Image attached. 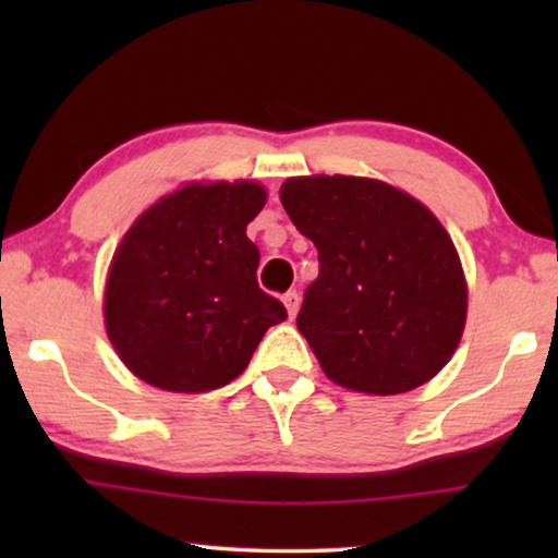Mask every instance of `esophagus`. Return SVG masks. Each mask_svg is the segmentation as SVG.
Returning a JSON list of instances; mask_svg holds the SVG:
<instances>
[{
    "label": "esophagus",
    "instance_id": "34e87169",
    "mask_svg": "<svg viewBox=\"0 0 558 558\" xmlns=\"http://www.w3.org/2000/svg\"><path fill=\"white\" fill-rule=\"evenodd\" d=\"M281 300H284V307L289 312V317H294L296 310H300V294H296L294 289H289V292L281 296Z\"/></svg>",
    "mask_w": 558,
    "mask_h": 558
}]
</instances>
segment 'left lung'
I'll list each match as a JSON object with an SVG mask.
<instances>
[{
    "label": "left lung",
    "mask_w": 558,
    "mask_h": 558,
    "mask_svg": "<svg viewBox=\"0 0 558 558\" xmlns=\"http://www.w3.org/2000/svg\"><path fill=\"white\" fill-rule=\"evenodd\" d=\"M279 197L317 246L319 274L296 327L327 378L393 396L437 376L460 345L468 284L432 210L386 182L345 174L289 178Z\"/></svg>",
    "instance_id": "left-lung-1"
}]
</instances>
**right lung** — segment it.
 <instances>
[{
  "label": "right lung",
  "instance_id": "1",
  "mask_svg": "<svg viewBox=\"0 0 558 558\" xmlns=\"http://www.w3.org/2000/svg\"><path fill=\"white\" fill-rule=\"evenodd\" d=\"M266 203L256 182H190L136 218L113 254L106 332L129 371L178 393L239 378L271 325L287 319L256 281L246 226Z\"/></svg>",
  "mask_w": 558,
  "mask_h": 558
}]
</instances>
